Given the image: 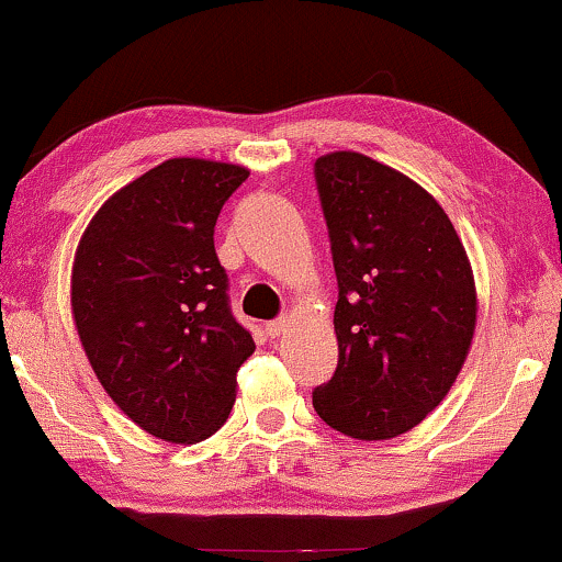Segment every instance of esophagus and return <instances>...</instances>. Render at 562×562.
<instances>
[{
    "label": "esophagus",
    "instance_id": "esophagus-1",
    "mask_svg": "<svg viewBox=\"0 0 562 562\" xmlns=\"http://www.w3.org/2000/svg\"><path fill=\"white\" fill-rule=\"evenodd\" d=\"M286 329H289V319H273V322H268V325H266L268 337L286 335Z\"/></svg>",
    "mask_w": 562,
    "mask_h": 562
}]
</instances>
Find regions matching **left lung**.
Returning <instances> with one entry per match:
<instances>
[{
  "label": "left lung",
  "mask_w": 562,
  "mask_h": 562,
  "mask_svg": "<svg viewBox=\"0 0 562 562\" xmlns=\"http://www.w3.org/2000/svg\"><path fill=\"white\" fill-rule=\"evenodd\" d=\"M337 273V368L312 404L356 440H391L448 396L475 333L473 268L437 199L356 150L314 164Z\"/></svg>",
  "instance_id": "obj_1"
}]
</instances>
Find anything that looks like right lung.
<instances>
[{
  "mask_svg": "<svg viewBox=\"0 0 562 562\" xmlns=\"http://www.w3.org/2000/svg\"><path fill=\"white\" fill-rule=\"evenodd\" d=\"M245 166L168 158L106 199L83 229L71 312L99 383L137 427L194 445L225 425L256 342L227 304L214 252Z\"/></svg>",
  "mask_w": 562,
  "mask_h": 562,
  "instance_id": "1",
  "label": "right lung"
}]
</instances>
